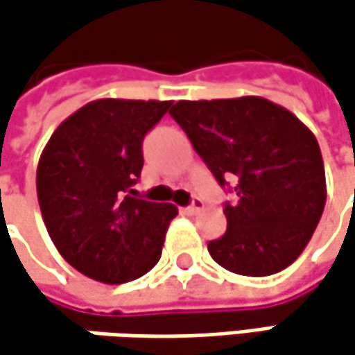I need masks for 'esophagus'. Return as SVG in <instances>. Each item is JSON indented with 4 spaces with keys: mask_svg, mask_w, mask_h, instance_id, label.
I'll return each mask as SVG.
<instances>
[{
    "mask_svg": "<svg viewBox=\"0 0 355 355\" xmlns=\"http://www.w3.org/2000/svg\"><path fill=\"white\" fill-rule=\"evenodd\" d=\"M202 207H205L202 198L195 197L193 200H191V205H189V207H184V209H182V213H187V215H197V213L200 211V209H202Z\"/></svg>",
    "mask_w": 355,
    "mask_h": 355,
    "instance_id": "esophagus-1",
    "label": "esophagus"
}]
</instances>
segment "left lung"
I'll use <instances>...</instances> for the list:
<instances>
[{"label": "left lung", "instance_id": "8db88e82", "mask_svg": "<svg viewBox=\"0 0 355 355\" xmlns=\"http://www.w3.org/2000/svg\"><path fill=\"white\" fill-rule=\"evenodd\" d=\"M168 114L220 187L237 195L235 202H225L227 231L209 241L211 257L249 277L291 265L325 207L322 150L311 130L259 96L180 100Z\"/></svg>", "mask_w": 355, "mask_h": 355}]
</instances>
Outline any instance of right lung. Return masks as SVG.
<instances>
[{"instance_id": "add662e5", "label": "right lung", "mask_w": 355, "mask_h": 355, "mask_svg": "<svg viewBox=\"0 0 355 355\" xmlns=\"http://www.w3.org/2000/svg\"><path fill=\"white\" fill-rule=\"evenodd\" d=\"M173 102L94 100L66 118L37 164V200L60 255L102 283H126L160 259L177 207L136 195L142 140Z\"/></svg>"}]
</instances>
